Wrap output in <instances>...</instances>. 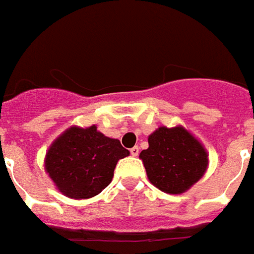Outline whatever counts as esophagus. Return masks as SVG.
<instances>
[{"instance_id": "34e87169", "label": "esophagus", "mask_w": 254, "mask_h": 254, "mask_svg": "<svg viewBox=\"0 0 254 254\" xmlns=\"http://www.w3.org/2000/svg\"><path fill=\"white\" fill-rule=\"evenodd\" d=\"M138 153H139L138 146H134V147H131V149H130V154L133 155V157H137V155H138Z\"/></svg>"}]
</instances>
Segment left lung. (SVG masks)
Masks as SVG:
<instances>
[{"label":"left lung","instance_id":"8db88e82","mask_svg":"<svg viewBox=\"0 0 254 254\" xmlns=\"http://www.w3.org/2000/svg\"><path fill=\"white\" fill-rule=\"evenodd\" d=\"M149 147L139 153L147 179L166 193L189 191L208 167V153L199 139L182 125L159 127L147 138Z\"/></svg>","mask_w":254,"mask_h":254}]
</instances>
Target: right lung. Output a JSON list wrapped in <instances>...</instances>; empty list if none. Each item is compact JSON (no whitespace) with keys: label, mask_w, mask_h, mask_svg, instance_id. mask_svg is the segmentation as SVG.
Segmentation results:
<instances>
[{"label":"right lung","mask_w":254,"mask_h":254,"mask_svg":"<svg viewBox=\"0 0 254 254\" xmlns=\"http://www.w3.org/2000/svg\"><path fill=\"white\" fill-rule=\"evenodd\" d=\"M129 154L119 139L104 135L96 125H72L50 145L45 170L64 196L89 199L111 183L117 162Z\"/></svg>","instance_id":"right-lung-1"}]
</instances>
